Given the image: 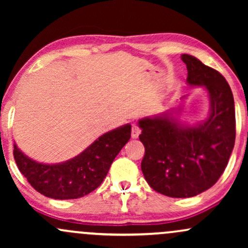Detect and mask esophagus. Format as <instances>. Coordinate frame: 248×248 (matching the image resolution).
<instances>
[{
  "label": "esophagus",
  "instance_id": "esophagus-1",
  "mask_svg": "<svg viewBox=\"0 0 248 248\" xmlns=\"http://www.w3.org/2000/svg\"><path fill=\"white\" fill-rule=\"evenodd\" d=\"M140 134H141L140 127H139L136 124H134L133 127H132V138L133 139H138Z\"/></svg>",
  "mask_w": 248,
  "mask_h": 248
}]
</instances>
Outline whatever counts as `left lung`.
I'll use <instances>...</instances> for the list:
<instances>
[{
	"mask_svg": "<svg viewBox=\"0 0 248 248\" xmlns=\"http://www.w3.org/2000/svg\"><path fill=\"white\" fill-rule=\"evenodd\" d=\"M190 86L204 87L210 100L205 120L189 126L179 110L139 120L144 153L141 169L155 191L173 198L197 196L215 186L227 166L235 140L234 99L218 71L182 55ZM186 98V96H183ZM182 98V99H183Z\"/></svg>",
	"mask_w": 248,
	"mask_h": 248,
	"instance_id": "1",
	"label": "left lung"
}]
</instances>
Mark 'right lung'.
Returning a JSON list of instances; mask_svg holds the SVG:
<instances>
[{"instance_id":"obj_1","label":"right lung","mask_w":248,"mask_h":248,"mask_svg":"<svg viewBox=\"0 0 248 248\" xmlns=\"http://www.w3.org/2000/svg\"><path fill=\"white\" fill-rule=\"evenodd\" d=\"M129 124L102 134L84 152L65 162L39 163L14 144V157L19 171L33 189L53 199H76L95 190L106 177L124 144L129 141Z\"/></svg>"}]
</instances>
